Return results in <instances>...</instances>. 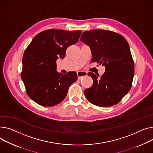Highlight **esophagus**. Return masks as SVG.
Returning a JSON list of instances; mask_svg holds the SVG:
<instances>
[{
	"label": "esophagus",
	"instance_id": "34e87169",
	"mask_svg": "<svg viewBox=\"0 0 153 153\" xmlns=\"http://www.w3.org/2000/svg\"><path fill=\"white\" fill-rule=\"evenodd\" d=\"M87 75V72L86 71H85L83 70H81V71H78L77 72V76L78 79H81L82 78L85 76Z\"/></svg>",
	"mask_w": 153,
	"mask_h": 153
}]
</instances>
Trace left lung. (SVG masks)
<instances>
[{"mask_svg":"<svg viewBox=\"0 0 153 153\" xmlns=\"http://www.w3.org/2000/svg\"><path fill=\"white\" fill-rule=\"evenodd\" d=\"M80 40L89 46L91 62L105 67L100 76L88 73L93 84L85 90L91 103L99 107H110L119 103L130 90L134 73V62L128 43L121 34L104 30L83 33Z\"/></svg>","mask_w":153,"mask_h":153,"instance_id":"8db88e82","label":"left lung"}]
</instances>
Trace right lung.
<instances>
[{"label":"right lung","mask_w":153,"mask_h":153,"mask_svg":"<svg viewBox=\"0 0 153 153\" xmlns=\"http://www.w3.org/2000/svg\"><path fill=\"white\" fill-rule=\"evenodd\" d=\"M82 31L49 29L38 34L25 49L21 77L26 92L33 101L44 107L61 102L69 86L77 80L75 71H57L56 60L64 59L67 49L76 44Z\"/></svg>","instance_id":"obj_1"}]
</instances>
